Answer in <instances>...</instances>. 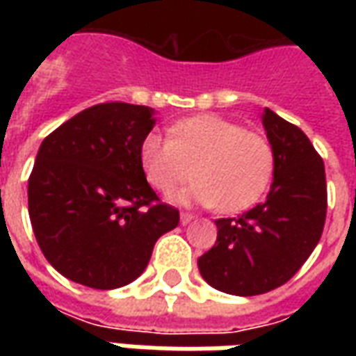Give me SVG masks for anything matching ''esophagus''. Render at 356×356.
<instances>
[{
  "label": "esophagus",
  "instance_id": "1",
  "mask_svg": "<svg viewBox=\"0 0 356 356\" xmlns=\"http://www.w3.org/2000/svg\"><path fill=\"white\" fill-rule=\"evenodd\" d=\"M193 219H194L193 213H188V211H181V223L183 225H188Z\"/></svg>",
  "mask_w": 356,
  "mask_h": 356
}]
</instances>
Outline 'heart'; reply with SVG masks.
Returning <instances> with one entry per match:
<instances>
[{
  "label": "heart",
  "mask_w": 356,
  "mask_h": 356,
  "mask_svg": "<svg viewBox=\"0 0 356 356\" xmlns=\"http://www.w3.org/2000/svg\"><path fill=\"white\" fill-rule=\"evenodd\" d=\"M140 163L156 191L171 193L194 173L198 181L181 200L238 213L261 198L275 156L261 133L216 114H198L171 125V137L148 133L140 145Z\"/></svg>",
  "instance_id": "obj_1"
}]
</instances>
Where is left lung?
Wrapping results in <instances>:
<instances>
[{
	"mask_svg": "<svg viewBox=\"0 0 356 356\" xmlns=\"http://www.w3.org/2000/svg\"><path fill=\"white\" fill-rule=\"evenodd\" d=\"M275 156L267 198L238 217L217 219L216 246L198 257L204 280L232 296H259L298 273L318 244L328 193L321 154L298 125L265 108Z\"/></svg>",
	"mask_w": 356,
	"mask_h": 356,
	"instance_id": "obj_1",
	"label": "left lung"
}]
</instances>
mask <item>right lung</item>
<instances>
[{
  "label": "right lung",
  "mask_w": 356,
  "mask_h": 356,
  "mask_svg": "<svg viewBox=\"0 0 356 356\" xmlns=\"http://www.w3.org/2000/svg\"><path fill=\"white\" fill-rule=\"evenodd\" d=\"M152 108L101 102L43 139L28 179V213L45 259L74 282L114 290L147 268L179 209L147 183L140 145Z\"/></svg>",
  "instance_id": "1"
}]
</instances>
